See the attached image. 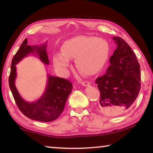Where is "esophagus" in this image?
Here are the masks:
<instances>
[{
	"label": "esophagus",
	"mask_w": 153,
	"mask_h": 153,
	"mask_svg": "<svg viewBox=\"0 0 153 153\" xmlns=\"http://www.w3.org/2000/svg\"><path fill=\"white\" fill-rule=\"evenodd\" d=\"M90 82L88 81H84L82 82V85L84 86H90Z\"/></svg>",
	"instance_id": "obj_1"
}]
</instances>
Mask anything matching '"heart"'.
<instances>
[{"label":"heart","mask_w":153,"mask_h":153,"mask_svg":"<svg viewBox=\"0 0 153 153\" xmlns=\"http://www.w3.org/2000/svg\"><path fill=\"white\" fill-rule=\"evenodd\" d=\"M107 40L89 36H77L64 42L61 53L53 56V63L61 74L67 75L69 59H76V66L86 76H93L103 69L109 56Z\"/></svg>","instance_id":"1"}]
</instances>
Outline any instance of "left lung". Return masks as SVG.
<instances>
[{
  "instance_id": "8db88e82",
  "label": "left lung",
  "mask_w": 153,
  "mask_h": 153,
  "mask_svg": "<svg viewBox=\"0 0 153 153\" xmlns=\"http://www.w3.org/2000/svg\"><path fill=\"white\" fill-rule=\"evenodd\" d=\"M117 48L110 57V65L96 84L100 93L98 108L106 115L127 112L140 90V67L136 55L120 37H113Z\"/></svg>"
}]
</instances>
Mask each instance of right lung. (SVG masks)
Listing matches in <instances>:
<instances>
[{"mask_svg":"<svg viewBox=\"0 0 153 153\" xmlns=\"http://www.w3.org/2000/svg\"><path fill=\"white\" fill-rule=\"evenodd\" d=\"M46 42L42 45H27V39L22 42L19 50L13 58L9 84L15 101L22 113L35 121L49 122L57 119L64 110L67 98L72 91L73 86L66 79L48 75L47 84L42 95L34 102H27L21 97L15 84L17 77L16 65L29 54L39 56L43 63L49 64L46 52Z\"/></svg>","mask_w":153,"mask_h":153,"instance_id":"add662e5","label":"right lung"}]
</instances>
